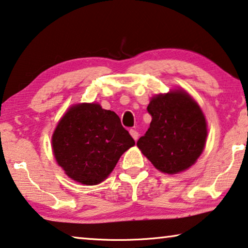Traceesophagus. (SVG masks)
Wrapping results in <instances>:
<instances>
[{
	"instance_id": "esophagus-1",
	"label": "esophagus",
	"mask_w": 248,
	"mask_h": 248,
	"mask_svg": "<svg viewBox=\"0 0 248 248\" xmlns=\"http://www.w3.org/2000/svg\"><path fill=\"white\" fill-rule=\"evenodd\" d=\"M130 135H131V137L135 139V140H137L138 137H139L138 131H137V130H135V129H131V130H130Z\"/></svg>"
}]
</instances>
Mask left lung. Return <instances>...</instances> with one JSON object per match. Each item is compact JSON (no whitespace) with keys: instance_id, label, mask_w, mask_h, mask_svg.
<instances>
[{"instance_id":"1","label":"left lung","mask_w":248,"mask_h":248,"mask_svg":"<svg viewBox=\"0 0 248 248\" xmlns=\"http://www.w3.org/2000/svg\"><path fill=\"white\" fill-rule=\"evenodd\" d=\"M152 123L137 146L163 173L183 172L197 162L207 139V123L199 104L183 90L152 97Z\"/></svg>"}]
</instances>
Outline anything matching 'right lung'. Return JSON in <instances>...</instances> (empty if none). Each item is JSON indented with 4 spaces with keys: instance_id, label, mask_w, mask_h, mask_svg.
Segmentation results:
<instances>
[{
    "instance_id": "add662e5",
    "label": "right lung",
    "mask_w": 248,
    "mask_h": 248,
    "mask_svg": "<svg viewBox=\"0 0 248 248\" xmlns=\"http://www.w3.org/2000/svg\"><path fill=\"white\" fill-rule=\"evenodd\" d=\"M58 165L72 180L95 186L109 176L135 140L113 111L97 103H79L69 108L51 138Z\"/></svg>"
}]
</instances>
